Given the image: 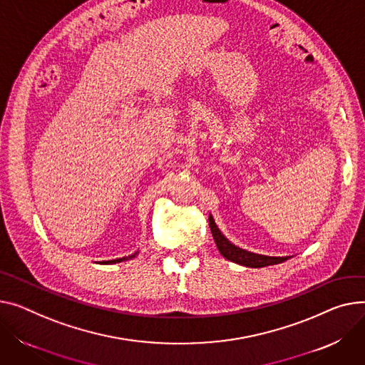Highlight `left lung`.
Returning a JSON list of instances; mask_svg holds the SVG:
<instances>
[{
  "label": "left lung",
  "mask_w": 365,
  "mask_h": 365,
  "mask_svg": "<svg viewBox=\"0 0 365 365\" xmlns=\"http://www.w3.org/2000/svg\"><path fill=\"white\" fill-rule=\"evenodd\" d=\"M208 222H210V229L214 237L215 245L220 251V254L232 261L236 262L239 265H245V267H251V269H259V267H267V265H274V264H280L289 258H292L290 255L287 257H270V255H262V254H255L247 250H242L236 245H233L232 242L220 232V229L217 227L215 222L212 215L210 214L208 217Z\"/></svg>",
  "instance_id": "1"
}]
</instances>
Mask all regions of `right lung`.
Here are the masks:
<instances>
[{
  "instance_id": "obj_1",
  "label": "right lung",
  "mask_w": 365,
  "mask_h": 365,
  "mask_svg": "<svg viewBox=\"0 0 365 365\" xmlns=\"http://www.w3.org/2000/svg\"><path fill=\"white\" fill-rule=\"evenodd\" d=\"M138 254H139V251H136V252H133L132 255H128V257H121V258L108 259V261H101V262H98V264H117V262H121V261H128V259H132V258H135Z\"/></svg>"
}]
</instances>
